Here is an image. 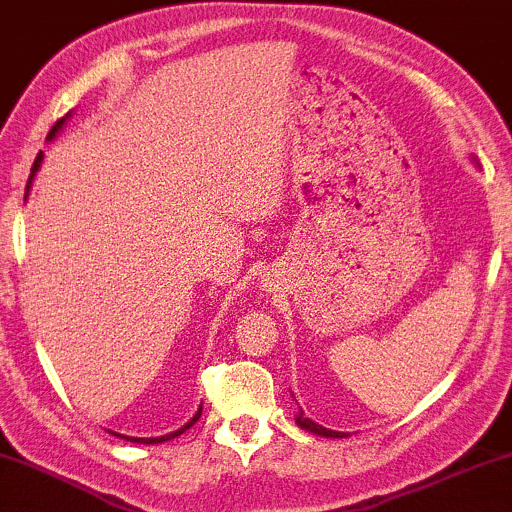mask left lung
Listing matches in <instances>:
<instances>
[{"label":"left lung","mask_w":512,"mask_h":512,"mask_svg":"<svg viewBox=\"0 0 512 512\" xmlns=\"http://www.w3.org/2000/svg\"><path fill=\"white\" fill-rule=\"evenodd\" d=\"M295 424H298L300 429H305V432H312L317 436H326V439H346V436H348L346 432H334V429H326V427H322V424L312 422L310 417L303 415V410L295 415Z\"/></svg>","instance_id":"obj_1"}]
</instances>
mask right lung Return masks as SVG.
<instances>
[{"instance_id": "right-lung-1", "label": "right lung", "mask_w": 512, "mask_h": 512, "mask_svg": "<svg viewBox=\"0 0 512 512\" xmlns=\"http://www.w3.org/2000/svg\"><path fill=\"white\" fill-rule=\"evenodd\" d=\"M71 119V114H66L64 119H59L57 123H54V128L52 131H49V135H47V140H54L57 138V135L61 133V128H64V123ZM42 159H45V155H38V159H35V164H33V171H30V178H28V186H26V200H28V193H30V188H33V181H35V176H38V171H40V166H42ZM200 415H202V405L200 408H197V412L193 417H190V422L188 424H183L181 429H176V432H171V434H164V436H152V439H138V436H123V434H116V432H112L114 436H119V439H126V441H131V443H145V446H152V443H164V441H171V439H176V436H181L183 432H186V429H190L193 427V424L200 420Z\"/></svg>"}]
</instances>
